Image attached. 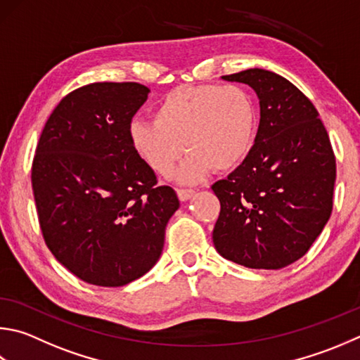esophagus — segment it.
<instances>
[{
    "label": "esophagus",
    "mask_w": 360,
    "mask_h": 360,
    "mask_svg": "<svg viewBox=\"0 0 360 360\" xmlns=\"http://www.w3.org/2000/svg\"><path fill=\"white\" fill-rule=\"evenodd\" d=\"M193 188H178V197L181 201H187L193 197Z\"/></svg>",
    "instance_id": "esophagus-1"
}]
</instances>
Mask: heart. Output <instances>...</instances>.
Wrapping results in <instances>:
<instances>
[{"mask_svg": "<svg viewBox=\"0 0 360 360\" xmlns=\"http://www.w3.org/2000/svg\"><path fill=\"white\" fill-rule=\"evenodd\" d=\"M255 97L238 84H188L169 91L154 108V120H135L129 139L135 154L160 176L172 174L188 151L178 179L195 182L231 172L247 160L258 136Z\"/></svg>", "mask_w": 360, "mask_h": 360, "instance_id": "heart-1", "label": "heart"}]
</instances>
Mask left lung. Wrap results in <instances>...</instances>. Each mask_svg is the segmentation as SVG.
Masks as SVG:
<instances>
[{
	"mask_svg": "<svg viewBox=\"0 0 360 360\" xmlns=\"http://www.w3.org/2000/svg\"><path fill=\"white\" fill-rule=\"evenodd\" d=\"M221 78L255 89L259 127L247 160L212 186L214 245L240 266L282 269L309 252L330 217L337 168L328 130L309 97L276 72Z\"/></svg>",
	"mask_w": 360,
	"mask_h": 360,
	"instance_id": "left-lung-1",
	"label": "left lung"
}]
</instances>
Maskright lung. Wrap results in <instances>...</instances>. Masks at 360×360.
<instances>
[{"mask_svg": "<svg viewBox=\"0 0 360 360\" xmlns=\"http://www.w3.org/2000/svg\"><path fill=\"white\" fill-rule=\"evenodd\" d=\"M145 84L91 83L69 93L45 122L31 182L45 244L74 276L122 286L158 263L179 207L169 186L135 154L134 115Z\"/></svg>", "mask_w": 360, "mask_h": 360, "instance_id": "1", "label": "right lung"}]
</instances>
